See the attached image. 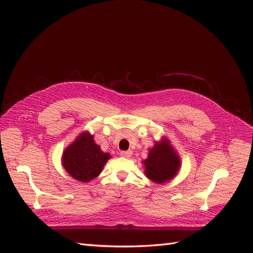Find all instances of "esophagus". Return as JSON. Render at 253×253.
Returning <instances> with one entry per match:
<instances>
[{"label":"esophagus","mask_w":253,"mask_h":253,"mask_svg":"<svg viewBox=\"0 0 253 253\" xmlns=\"http://www.w3.org/2000/svg\"><path fill=\"white\" fill-rule=\"evenodd\" d=\"M120 155L125 158H129L132 156V151H122L120 153Z\"/></svg>","instance_id":"1"}]
</instances>
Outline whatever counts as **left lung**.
<instances>
[{"mask_svg": "<svg viewBox=\"0 0 253 253\" xmlns=\"http://www.w3.org/2000/svg\"><path fill=\"white\" fill-rule=\"evenodd\" d=\"M144 175L156 183L172 180L181 168V159L168 137L163 136L159 141L149 149L148 158L142 160Z\"/></svg>", "mask_w": 253, "mask_h": 253, "instance_id": "1", "label": "left lung"}]
</instances>
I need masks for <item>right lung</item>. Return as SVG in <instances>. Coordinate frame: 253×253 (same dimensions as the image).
Masks as SVG:
<instances>
[{
  "label": "right lung",
  "instance_id": "obj_1",
  "mask_svg": "<svg viewBox=\"0 0 253 253\" xmlns=\"http://www.w3.org/2000/svg\"><path fill=\"white\" fill-rule=\"evenodd\" d=\"M111 157L110 153H104L95 142L94 135L83 131L63 151L61 163L73 178L88 182L99 176Z\"/></svg>",
  "mask_w": 253,
  "mask_h": 253
}]
</instances>
